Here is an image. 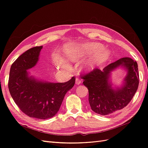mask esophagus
Segmentation results:
<instances>
[{
    "instance_id": "obj_1",
    "label": "esophagus",
    "mask_w": 148,
    "mask_h": 148,
    "mask_svg": "<svg viewBox=\"0 0 148 148\" xmlns=\"http://www.w3.org/2000/svg\"><path fill=\"white\" fill-rule=\"evenodd\" d=\"M75 83L77 84H79L82 83V79H79V78H77L75 80Z\"/></svg>"
}]
</instances>
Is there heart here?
I'll list each match as a JSON object with an SVG mask.
<instances>
[{"instance_id": "obj_1", "label": "heart", "mask_w": 148, "mask_h": 148, "mask_svg": "<svg viewBox=\"0 0 148 148\" xmlns=\"http://www.w3.org/2000/svg\"><path fill=\"white\" fill-rule=\"evenodd\" d=\"M66 57L70 61H78L88 55L93 54L84 62L82 66V69L84 70H91L98 65L106 61L110 55V52L108 49L104 48L100 43L91 42L86 43L82 46H77L73 44L67 45L65 48ZM56 61L64 69H69V66L64 61L58 59Z\"/></svg>"}]
</instances>
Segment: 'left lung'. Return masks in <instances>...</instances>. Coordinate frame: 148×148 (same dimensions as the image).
Segmentation results:
<instances>
[{"label": "left lung", "mask_w": 148, "mask_h": 148, "mask_svg": "<svg viewBox=\"0 0 148 148\" xmlns=\"http://www.w3.org/2000/svg\"><path fill=\"white\" fill-rule=\"evenodd\" d=\"M122 66L127 71L124 84L113 88L110 76L112 71ZM83 84L89 91V103L92 111L102 115H109L122 109L131 101L139 84L138 64L131 58H122L101 70L95 69L82 76Z\"/></svg>", "instance_id": "obj_1"}]
</instances>
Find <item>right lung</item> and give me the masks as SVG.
Here are the masks:
<instances>
[{
    "label": "right lung",
    "instance_id": "1",
    "mask_svg": "<svg viewBox=\"0 0 148 148\" xmlns=\"http://www.w3.org/2000/svg\"><path fill=\"white\" fill-rule=\"evenodd\" d=\"M42 48H31L17 58L11 66L8 86L13 101L24 114L45 120L53 117L59 110L75 78L65 83H49L29 76L28 70L36 65Z\"/></svg>",
    "mask_w": 148,
    "mask_h": 148
}]
</instances>
